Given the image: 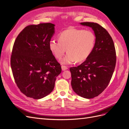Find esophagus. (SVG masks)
<instances>
[{
	"mask_svg": "<svg viewBox=\"0 0 129 129\" xmlns=\"http://www.w3.org/2000/svg\"><path fill=\"white\" fill-rule=\"evenodd\" d=\"M61 68H62V71H66V70L68 69V67H66V66H61Z\"/></svg>",
	"mask_w": 129,
	"mask_h": 129,
	"instance_id": "obj_1",
	"label": "esophagus"
}]
</instances>
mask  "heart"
I'll list each match as a JSON object with an SVG mask.
<instances>
[{"instance_id": "1", "label": "heart", "mask_w": 129, "mask_h": 129, "mask_svg": "<svg viewBox=\"0 0 129 129\" xmlns=\"http://www.w3.org/2000/svg\"><path fill=\"white\" fill-rule=\"evenodd\" d=\"M58 40H52L49 42L50 52L60 59L67 49V55L61 62L64 64H70L76 61L79 62L87 59L94 48L96 37L90 30L71 28L58 34Z\"/></svg>"}]
</instances>
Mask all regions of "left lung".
Listing matches in <instances>:
<instances>
[{
    "label": "left lung",
    "instance_id": "left-lung-1",
    "mask_svg": "<svg viewBox=\"0 0 129 129\" xmlns=\"http://www.w3.org/2000/svg\"><path fill=\"white\" fill-rule=\"evenodd\" d=\"M91 27L96 37L90 56L77 67H71V84L74 91L85 99L99 96L107 88L114 72L116 56L115 45L107 30L94 22H81Z\"/></svg>",
    "mask_w": 129,
    "mask_h": 129
}]
</instances>
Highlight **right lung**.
I'll list each match as a JSON object with an SVG mask.
<instances>
[{
  "label": "right lung",
  "mask_w": 129,
  "mask_h": 129,
  "mask_svg": "<svg viewBox=\"0 0 129 129\" xmlns=\"http://www.w3.org/2000/svg\"><path fill=\"white\" fill-rule=\"evenodd\" d=\"M55 25L26 27L15 39L11 66L18 87L27 97L41 99L51 92L61 67L49 48Z\"/></svg>",
  "instance_id": "right-lung-1"
}]
</instances>
